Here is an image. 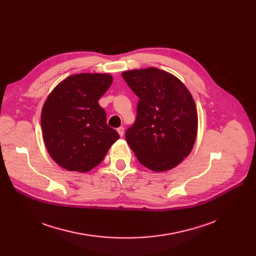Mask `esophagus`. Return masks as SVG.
I'll use <instances>...</instances> for the list:
<instances>
[{
	"label": "esophagus",
	"mask_w": 256,
	"mask_h": 256,
	"mask_svg": "<svg viewBox=\"0 0 256 256\" xmlns=\"http://www.w3.org/2000/svg\"><path fill=\"white\" fill-rule=\"evenodd\" d=\"M117 132H118V134H119V136H120V137H124V128L122 126L118 128H117Z\"/></svg>",
	"instance_id": "esophagus-1"
}]
</instances>
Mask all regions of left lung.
Listing matches in <instances>:
<instances>
[{"label":"left lung","mask_w":256,"mask_h":256,"mask_svg":"<svg viewBox=\"0 0 256 256\" xmlns=\"http://www.w3.org/2000/svg\"><path fill=\"white\" fill-rule=\"evenodd\" d=\"M139 98L137 117L126 140L139 162L156 172L178 166L191 152L197 111L189 90L174 76L154 67L122 72Z\"/></svg>","instance_id":"8db88e82"}]
</instances>
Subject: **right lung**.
Listing matches in <instances>:
<instances>
[{"instance_id": "right-lung-1", "label": "right lung", "mask_w": 256, "mask_h": 256, "mask_svg": "<svg viewBox=\"0 0 256 256\" xmlns=\"http://www.w3.org/2000/svg\"><path fill=\"white\" fill-rule=\"evenodd\" d=\"M113 78L80 74L66 78L46 98L42 112V136L55 162L70 171L87 172L98 166L119 134L106 124L98 100Z\"/></svg>"}]
</instances>
